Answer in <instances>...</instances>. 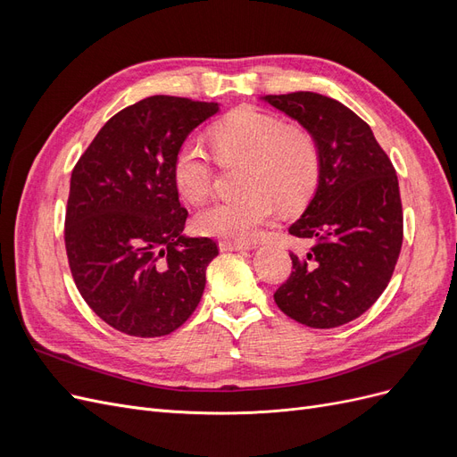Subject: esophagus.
Returning <instances> with one entry per match:
<instances>
[{
	"label": "esophagus",
	"mask_w": 457,
	"mask_h": 457,
	"mask_svg": "<svg viewBox=\"0 0 457 457\" xmlns=\"http://www.w3.org/2000/svg\"><path fill=\"white\" fill-rule=\"evenodd\" d=\"M219 250H220V252H245V250H253V244H247V242H232V240H220V242H219Z\"/></svg>",
	"instance_id": "34e87169"
}]
</instances>
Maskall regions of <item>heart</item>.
<instances>
[{
  "label": "heart",
  "instance_id": "obj_1",
  "mask_svg": "<svg viewBox=\"0 0 457 457\" xmlns=\"http://www.w3.org/2000/svg\"><path fill=\"white\" fill-rule=\"evenodd\" d=\"M212 141L220 160H245L240 181L245 192L217 200L196 215V228L205 237L253 240L274 217L276 202L305 204L320 177L316 137L265 110H234L212 128ZM171 171L179 195L188 202H204L213 188V162L196 137L179 145Z\"/></svg>",
  "mask_w": 457,
  "mask_h": 457
}]
</instances>
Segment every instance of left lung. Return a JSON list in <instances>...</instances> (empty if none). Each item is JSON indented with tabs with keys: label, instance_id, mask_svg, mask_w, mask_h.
<instances>
[{
	"label": "left lung",
	"instance_id": "1",
	"mask_svg": "<svg viewBox=\"0 0 457 457\" xmlns=\"http://www.w3.org/2000/svg\"><path fill=\"white\" fill-rule=\"evenodd\" d=\"M265 101L307 128L320 146V177L289 234L305 255L276 289L278 309L309 328L329 329L364 314L389 284L404 237L403 202L389 156L368 123L329 96L295 91Z\"/></svg>",
	"mask_w": 457,
	"mask_h": 457
}]
</instances>
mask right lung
Returning <instances> with one entry per match:
<instances>
[{"label": "right lung", "instance_id": "add662e5", "mask_svg": "<svg viewBox=\"0 0 457 457\" xmlns=\"http://www.w3.org/2000/svg\"><path fill=\"white\" fill-rule=\"evenodd\" d=\"M217 103L154 95L120 110L72 170L64 245L78 292L108 326L160 337L196 311L212 238H185L173 156Z\"/></svg>", "mask_w": 457, "mask_h": 457}]
</instances>
